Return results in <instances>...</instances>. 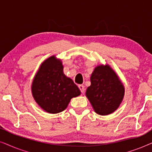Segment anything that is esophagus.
<instances>
[{
	"mask_svg": "<svg viewBox=\"0 0 152 152\" xmlns=\"http://www.w3.org/2000/svg\"><path fill=\"white\" fill-rule=\"evenodd\" d=\"M78 87H79V88H80V90L81 91V92H82V93L84 92V91H85V88H84V86H83V85H82V84H80V85H79V86H78Z\"/></svg>",
	"mask_w": 152,
	"mask_h": 152,
	"instance_id": "obj_1",
	"label": "esophagus"
}]
</instances>
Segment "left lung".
Masks as SVG:
<instances>
[{
    "mask_svg": "<svg viewBox=\"0 0 152 152\" xmlns=\"http://www.w3.org/2000/svg\"><path fill=\"white\" fill-rule=\"evenodd\" d=\"M91 86L86 96L95 113L109 115L118 109L125 89L119 77L109 64L97 66L91 76Z\"/></svg>",
    "mask_w": 152,
    "mask_h": 152,
    "instance_id": "8db88e82",
    "label": "left lung"
}]
</instances>
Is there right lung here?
<instances>
[{"label":"right lung","mask_w":152,"mask_h":152,"mask_svg":"<svg viewBox=\"0 0 152 152\" xmlns=\"http://www.w3.org/2000/svg\"><path fill=\"white\" fill-rule=\"evenodd\" d=\"M31 91L37 104L52 114L64 111L70 99L81 94L73 81L64 75L61 60L55 55L41 64L33 79Z\"/></svg>","instance_id":"add662e5"}]
</instances>
